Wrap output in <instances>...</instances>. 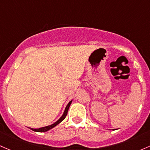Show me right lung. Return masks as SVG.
<instances>
[{
	"instance_id": "right-lung-1",
	"label": "right lung",
	"mask_w": 150,
	"mask_h": 150,
	"mask_svg": "<svg viewBox=\"0 0 150 150\" xmlns=\"http://www.w3.org/2000/svg\"><path fill=\"white\" fill-rule=\"evenodd\" d=\"M71 101H70L69 103V104L67 105V106L66 107V108H65V110H64V114L62 115V116L61 117V118H59V119L55 123H54L52 125H50V126H45V127H42V128H40V129H32V128H30V129H32V131H34V132H47V131H49L50 129H52V128H54L55 126H56L57 125L59 124L60 123H61V121H63V120L65 119V118H66V116L67 115V113H68V110H69V107H70L71 104Z\"/></svg>"
}]
</instances>
